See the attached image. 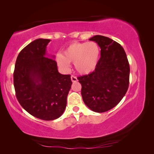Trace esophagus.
<instances>
[{"label": "esophagus", "instance_id": "esophagus-1", "mask_svg": "<svg viewBox=\"0 0 154 154\" xmlns=\"http://www.w3.org/2000/svg\"><path fill=\"white\" fill-rule=\"evenodd\" d=\"M71 81H72L73 83H75V82H77V81H78L77 78L75 77V75H71Z\"/></svg>", "mask_w": 154, "mask_h": 154}]
</instances>
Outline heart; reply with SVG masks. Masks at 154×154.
Listing matches in <instances>:
<instances>
[{
    "mask_svg": "<svg viewBox=\"0 0 154 154\" xmlns=\"http://www.w3.org/2000/svg\"><path fill=\"white\" fill-rule=\"evenodd\" d=\"M100 49L94 42L73 43L67 46L63 54L57 56L58 64L69 69V63L74 64L80 74H88L95 69L100 60Z\"/></svg>",
    "mask_w": 154,
    "mask_h": 154,
    "instance_id": "obj_1",
    "label": "heart"
}]
</instances>
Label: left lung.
I'll return each mask as SVG.
<instances>
[{"label": "left lung", "instance_id": "1", "mask_svg": "<svg viewBox=\"0 0 154 154\" xmlns=\"http://www.w3.org/2000/svg\"><path fill=\"white\" fill-rule=\"evenodd\" d=\"M90 41L100 47L101 57L94 71L78 80L84 103L94 112L102 113L116 106L127 92L130 65L125 50L117 42L100 35Z\"/></svg>", "mask_w": 154, "mask_h": 154}]
</instances>
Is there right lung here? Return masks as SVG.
I'll list each match as a JSON object with an SVG mask.
<instances>
[{
	"label": "right lung",
	"mask_w": 154,
	"mask_h": 154,
	"mask_svg": "<svg viewBox=\"0 0 154 154\" xmlns=\"http://www.w3.org/2000/svg\"><path fill=\"white\" fill-rule=\"evenodd\" d=\"M50 41L36 39L21 50L13 74L19 103L33 116L44 121L62 115L72 84L71 75L59 73L56 61L45 57Z\"/></svg>",
	"instance_id": "obj_1"
}]
</instances>
